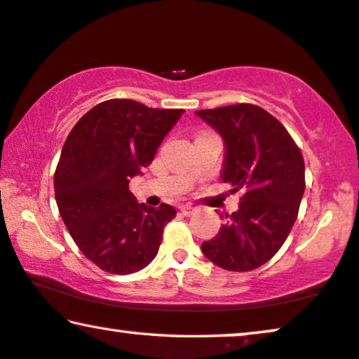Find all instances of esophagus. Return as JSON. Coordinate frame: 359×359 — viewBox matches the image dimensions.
Instances as JSON below:
<instances>
[{"instance_id": "obj_1", "label": "esophagus", "mask_w": 359, "mask_h": 359, "mask_svg": "<svg viewBox=\"0 0 359 359\" xmlns=\"http://www.w3.org/2000/svg\"><path fill=\"white\" fill-rule=\"evenodd\" d=\"M179 210L182 214H184V216H190V214L195 211V208L191 205H182V206H179Z\"/></svg>"}]
</instances>
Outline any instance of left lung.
<instances>
[{"label": "left lung", "instance_id": "left-lung-1", "mask_svg": "<svg viewBox=\"0 0 359 359\" xmlns=\"http://www.w3.org/2000/svg\"><path fill=\"white\" fill-rule=\"evenodd\" d=\"M195 114L222 137V182L243 191L238 210L226 214V224L203 242L201 251L222 269H256L279 251L297 221L304 194L302 151L259 106L242 103Z\"/></svg>", "mask_w": 359, "mask_h": 359}]
</instances>
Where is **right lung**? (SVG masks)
<instances>
[{
    "label": "right lung",
    "mask_w": 359,
    "mask_h": 359,
    "mask_svg": "<svg viewBox=\"0 0 359 359\" xmlns=\"http://www.w3.org/2000/svg\"><path fill=\"white\" fill-rule=\"evenodd\" d=\"M184 109L108 100L80 117L55 172L57 210L80 251L100 269L126 276L158 255L175 210L138 203L128 182L153 161Z\"/></svg>",
    "instance_id": "right-lung-1"
}]
</instances>
